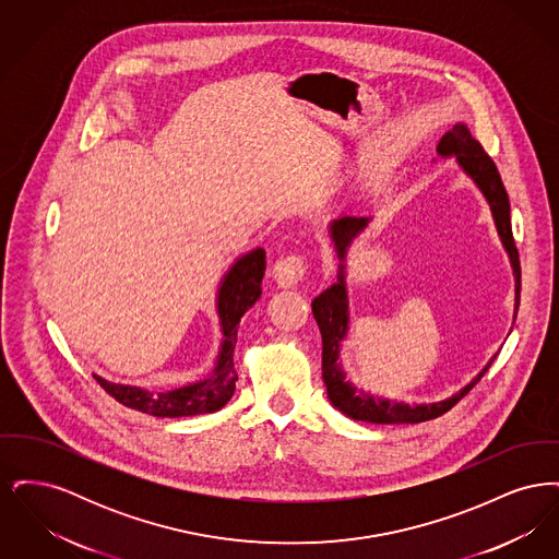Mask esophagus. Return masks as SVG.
I'll list each match as a JSON object with an SVG mask.
<instances>
[{
    "mask_svg": "<svg viewBox=\"0 0 559 559\" xmlns=\"http://www.w3.org/2000/svg\"><path fill=\"white\" fill-rule=\"evenodd\" d=\"M306 270H308V264L304 262V258L287 255V258L276 260V264L272 267V276L278 287L287 289V287H295L304 278Z\"/></svg>",
    "mask_w": 559,
    "mask_h": 559,
    "instance_id": "obj_1",
    "label": "esophagus"
}]
</instances>
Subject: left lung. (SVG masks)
<instances>
[{
  "label": "left lung",
  "mask_w": 559,
  "mask_h": 559,
  "mask_svg": "<svg viewBox=\"0 0 559 559\" xmlns=\"http://www.w3.org/2000/svg\"><path fill=\"white\" fill-rule=\"evenodd\" d=\"M438 153L442 157L456 155L459 165L465 169V174L478 185L479 190L490 203V210L497 222V230L503 239L507 253L511 258V266L515 274V306L520 308V278H522V267H520V253L513 240L511 233V217H509V197H507L503 180L497 171L495 160L488 157V153L481 148L478 140L467 130V126L456 123L451 132L442 135L438 144ZM371 217H354L346 215L340 217L331 224V239L335 242L340 260H346L347 247L349 242L358 237L367 228ZM312 314L319 322L320 335H322V379L326 385V396L333 402L335 408H340L344 415L356 419V421H369V424H424L429 419H436L451 411L452 406L469 394V390L478 383L484 377V372L490 369L492 360L481 369L478 377L465 385L461 392H456L451 399L442 402H431V404H402V402H392V400L377 399L371 394H365L356 390L349 381H346V374L342 367L337 365L340 358V344L344 342L347 333V295L346 281H344V266L340 267V281L320 293L319 297L312 301Z\"/></svg>",
  "instance_id": "obj_1"
}]
</instances>
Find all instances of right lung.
Wrapping results in <instances>:
<instances>
[{
	"label": "right lung",
	"mask_w": 559,
	"mask_h": 559,
	"mask_svg": "<svg viewBox=\"0 0 559 559\" xmlns=\"http://www.w3.org/2000/svg\"><path fill=\"white\" fill-rule=\"evenodd\" d=\"M266 270V251L253 249L242 255L230 272L224 276L217 295V314L224 333L222 349L212 377L190 383L171 392H146L142 388L110 383L103 377H96L100 388L108 396L121 402L123 406L153 415V417H190L219 411L235 394L239 374L235 371L233 352L237 344L240 317L260 299L262 278Z\"/></svg>",
	"instance_id": "add662e5"
}]
</instances>
